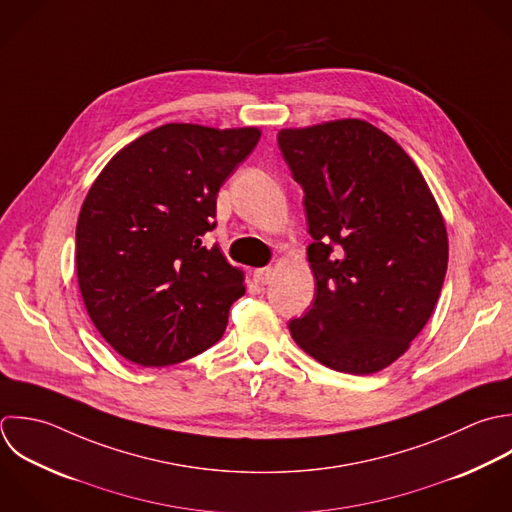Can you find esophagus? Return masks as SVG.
<instances>
[{"label": "esophagus", "mask_w": 512, "mask_h": 512, "mask_svg": "<svg viewBox=\"0 0 512 512\" xmlns=\"http://www.w3.org/2000/svg\"><path fill=\"white\" fill-rule=\"evenodd\" d=\"M253 279H255L259 285H267V283H271V279H273V269H271V267L257 269V271L253 273Z\"/></svg>", "instance_id": "34e87169"}]
</instances>
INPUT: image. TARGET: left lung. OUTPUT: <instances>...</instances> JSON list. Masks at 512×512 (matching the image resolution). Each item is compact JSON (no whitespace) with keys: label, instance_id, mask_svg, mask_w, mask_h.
I'll list each match as a JSON object with an SVG mask.
<instances>
[{"label":"left lung","instance_id":"left-lung-1","mask_svg":"<svg viewBox=\"0 0 512 512\" xmlns=\"http://www.w3.org/2000/svg\"><path fill=\"white\" fill-rule=\"evenodd\" d=\"M277 141L305 191L317 291L291 337L333 371H383L439 301L449 263L441 209L407 151L369 121L281 129Z\"/></svg>","mask_w":512,"mask_h":512}]
</instances>
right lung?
I'll use <instances>...</instances> for the list:
<instances>
[{"mask_svg": "<svg viewBox=\"0 0 512 512\" xmlns=\"http://www.w3.org/2000/svg\"><path fill=\"white\" fill-rule=\"evenodd\" d=\"M257 127L167 123L119 149L75 229L77 283L95 329L127 361L167 367L215 345L243 271L201 237L217 193L255 149Z\"/></svg>", "mask_w": 512, "mask_h": 512, "instance_id": "1", "label": "right lung"}]
</instances>
